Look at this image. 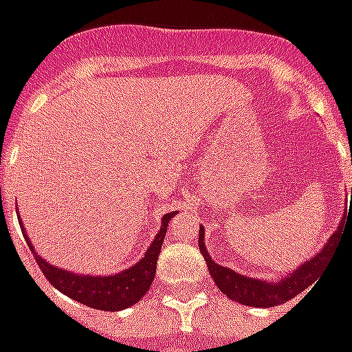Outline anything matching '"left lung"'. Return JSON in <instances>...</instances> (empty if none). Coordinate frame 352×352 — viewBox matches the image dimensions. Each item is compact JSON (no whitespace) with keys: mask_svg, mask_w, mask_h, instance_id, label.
<instances>
[{"mask_svg":"<svg viewBox=\"0 0 352 352\" xmlns=\"http://www.w3.org/2000/svg\"><path fill=\"white\" fill-rule=\"evenodd\" d=\"M352 194V188H351ZM341 224L340 228L336 230V234L330 236L328 243L322 247V251L318 252L317 256H313L307 262H303L298 270L287 275L285 279H279L272 283V280L252 279L241 273H236L234 270H228L224 265L217 264L214 260H211L209 252L206 249V232L204 228H199L198 245L201 256L206 260L207 267L211 277L217 283V287L222 294H226L230 300L241 303V305H251V307H275L280 303L292 300L294 296L303 292L305 288L311 287L317 283V277L320 272H324V267L332 262L333 252L338 251L341 237Z\"/></svg>","mask_w":352,"mask_h":352,"instance_id":"obj_1","label":"left lung"}]
</instances>
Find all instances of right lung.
Wrapping results in <instances>:
<instances>
[{"mask_svg": "<svg viewBox=\"0 0 352 352\" xmlns=\"http://www.w3.org/2000/svg\"><path fill=\"white\" fill-rule=\"evenodd\" d=\"M173 213H166L162 217V228L158 236L154 237L151 247L146 249L145 256L139 260L138 264L131 265L126 272L107 275V277H92V275H77L69 273L65 270H58L56 265L49 264L35 252L34 245L28 239L26 232L22 230V234L30 243V249L34 252L35 262L39 264L41 272L49 283L60 292L69 296L72 300L79 303H85L88 307L100 311H120L128 309L146 294V290L151 288V283L156 273V260L160 254L164 237L168 232V222L173 219Z\"/></svg>", "mask_w": 352, "mask_h": 352, "instance_id": "1", "label": "right lung"}]
</instances>
